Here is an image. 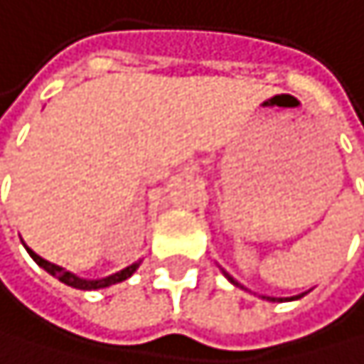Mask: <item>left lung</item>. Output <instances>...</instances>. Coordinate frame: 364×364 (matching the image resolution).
<instances>
[{"label": "left lung", "mask_w": 364, "mask_h": 364, "mask_svg": "<svg viewBox=\"0 0 364 364\" xmlns=\"http://www.w3.org/2000/svg\"><path fill=\"white\" fill-rule=\"evenodd\" d=\"M228 279H230V276H228ZM230 281H232V279H230ZM232 283H234V281H232ZM234 285H238V283H234ZM301 296H303V294H301ZM301 296H296V299H301ZM269 301H276V299H269ZM279 301H283V299H279Z\"/></svg>", "instance_id": "8db88e82"}]
</instances>
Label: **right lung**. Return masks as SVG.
I'll use <instances>...</instances> for the list:
<instances>
[{"instance_id": "add662e5", "label": "right lung", "mask_w": 364, "mask_h": 364, "mask_svg": "<svg viewBox=\"0 0 364 364\" xmlns=\"http://www.w3.org/2000/svg\"><path fill=\"white\" fill-rule=\"evenodd\" d=\"M26 250H28V254H31V256L35 258V263H37V265H41L48 274H53L55 279H59L61 283L70 285V287H75V289H101V287H110V285H114V283H121V281L130 279L132 272L139 267V263H134V265H130V267H126V269H121V272H117V274L108 276V279L85 281V279H79V276H75V274H70V272H65L63 267H59V265H55V263H48L46 258L37 256L31 247H26Z\"/></svg>"}]
</instances>
